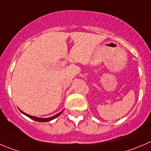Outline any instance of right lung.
Listing matches in <instances>:
<instances>
[{
    "instance_id": "right-lung-1",
    "label": "right lung",
    "mask_w": 151,
    "mask_h": 151,
    "mask_svg": "<svg viewBox=\"0 0 151 151\" xmlns=\"http://www.w3.org/2000/svg\"><path fill=\"white\" fill-rule=\"evenodd\" d=\"M19 110H20V109H19ZM20 111H21V113H23V114H24V115H25V116H28L29 118H30L31 119L35 120V121H37V122H47L51 121V120L57 118V117H58V116H59L60 115H61V113H62L63 110L61 112H60V113H58V114L55 115V116H52V117H50V118H39V117H36V116H30V115L27 114V113H24V112H23L22 110H20Z\"/></svg>"
}]
</instances>
